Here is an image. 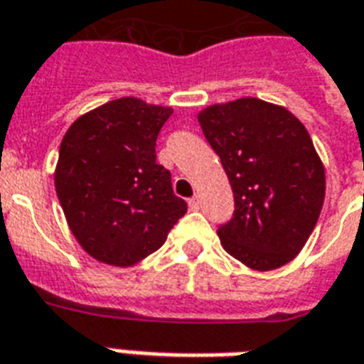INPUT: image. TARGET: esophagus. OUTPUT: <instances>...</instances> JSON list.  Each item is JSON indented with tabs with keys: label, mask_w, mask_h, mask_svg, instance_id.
<instances>
[{
	"label": "esophagus",
	"mask_w": 364,
	"mask_h": 364,
	"mask_svg": "<svg viewBox=\"0 0 364 364\" xmlns=\"http://www.w3.org/2000/svg\"><path fill=\"white\" fill-rule=\"evenodd\" d=\"M188 205H190V209H192V211H198L199 207H201V201H199V196H193V198H190V201H188Z\"/></svg>",
	"instance_id": "1"
}]
</instances>
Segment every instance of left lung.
Wrapping results in <instances>:
<instances>
[{
    "mask_svg": "<svg viewBox=\"0 0 364 364\" xmlns=\"http://www.w3.org/2000/svg\"><path fill=\"white\" fill-rule=\"evenodd\" d=\"M234 193L220 244L255 270L289 263L315 228L324 203V166L288 109L257 97L211 105L198 114Z\"/></svg>",
    "mask_w": 364,
    "mask_h": 364,
    "instance_id": "left-lung-1",
    "label": "left lung"
}]
</instances>
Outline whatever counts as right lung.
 <instances>
[{
	"label": "right lung",
	"mask_w": 364,
	"mask_h": 364,
	"mask_svg": "<svg viewBox=\"0 0 364 364\" xmlns=\"http://www.w3.org/2000/svg\"><path fill=\"white\" fill-rule=\"evenodd\" d=\"M171 114V107L120 97L82 114L63 138L57 198L78 244L101 263H138L184 217L188 205L155 161Z\"/></svg>",
	"instance_id": "add662e5"
}]
</instances>
